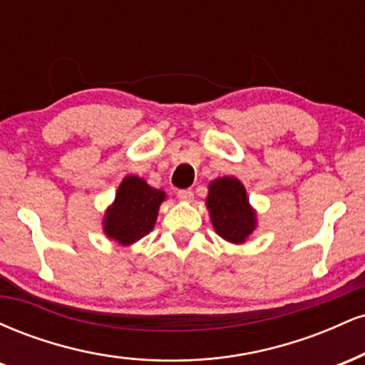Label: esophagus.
<instances>
[{
	"mask_svg": "<svg viewBox=\"0 0 365 365\" xmlns=\"http://www.w3.org/2000/svg\"><path fill=\"white\" fill-rule=\"evenodd\" d=\"M178 199L183 200V202H192L194 199V192L188 190V188H183V190H178Z\"/></svg>",
	"mask_w": 365,
	"mask_h": 365,
	"instance_id": "obj_1",
	"label": "esophagus"
}]
</instances>
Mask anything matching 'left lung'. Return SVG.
I'll list each match as a JSON object with an SVG mask.
<instances>
[{
  "label": "left lung",
  "mask_w": 365,
  "mask_h": 365,
  "mask_svg": "<svg viewBox=\"0 0 365 365\" xmlns=\"http://www.w3.org/2000/svg\"><path fill=\"white\" fill-rule=\"evenodd\" d=\"M206 204L216 233L226 242L244 244L252 235L257 217L240 180L223 177L209 183Z\"/></svg>",
  "instance_id": "8db88e82"
}]
</instances>
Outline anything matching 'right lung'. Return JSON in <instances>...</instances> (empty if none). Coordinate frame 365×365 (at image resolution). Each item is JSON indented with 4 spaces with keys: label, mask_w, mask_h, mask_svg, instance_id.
<instances>
[{
    "label": "right lung",
    "mask_w": 365,
    "mask_h": 365,
    "mask_svg": "<svg viewBox=\"0 0 365 365\" xmlns=\"http://www.w3.org/2000/svg\"><path fill=\"white\" fill-rule=\"evenodd\" d=\"M166 194L148 185L144 178L128 175L120 183L115 202L106 209L103 228L120 245H132L154 228Z\"/></svg>",
    "instance_id": "right-lung-1"
}]
</instances>
